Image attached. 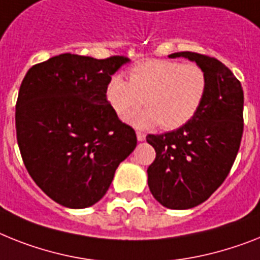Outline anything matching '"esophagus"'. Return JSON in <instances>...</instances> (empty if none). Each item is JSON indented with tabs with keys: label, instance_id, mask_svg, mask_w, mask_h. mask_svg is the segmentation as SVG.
Returning <instances> with one entry per match:
<instances>
[{
	"label": "esophagus",
	"instance_id": "obj_1",
	"mask_svg": "<svg viewBox=\"0 0 260 260\" xmlns=\"http://www.w3.org/2000/svg\"><path fill=\"white\" fill-rule=\"evenodd\" d=\"M137 139H138L139 142H142V141H145L146 139V135L141 132H137Z\"/></svg>",
	"mask_w": 260,
	"mask_h": 260
}]
</instances>
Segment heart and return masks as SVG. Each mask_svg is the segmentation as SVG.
<instances>
[{"label": "heart", "mask_w": 260, "mask_h": 260, "mask_svg": "<svg viewBox=\"0 0 260 260\" xmlns=\"http://www.w3.org/2000/svg\"><path fill=\"white\" fill-rule=\"evenodd\" d=\"M207 76L197 63H179L167 59H147L133 66L130 81L122 74L111 76L106 98L118 117L142 104L146 109L126 115L138 128L160 125L175 130L191 121L207 93Z\"/></svg>", "instance_id": "1"}]
</instances>
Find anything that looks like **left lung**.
<instances>
[{
	"label": "left lung",
	"mask_w": 260,
	"mask_h": 260,
	"mask_svg": "<svg viewBox=\"0 0 260 260\" xmlns=\"http://www.w3.org/2000/svg\"><path fill=\"white\" fill-rule=\"evenodd\" d=\"M207 76V93L191 121L174 132L149 134L155 150L147 169L154 198L173 210H187L211 197L230 173L243 134V89L230 69L216 58L179 51Z\"/></svg>",
	"instance_id": "1"
}]
</instances>
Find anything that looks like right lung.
I'll return each instance as SVG.
<instances>
[{
    "label": "right lung",
    "instance_id": "right-lung-1",
    "mask_svg": "<svg viewBox=\"0 0 260 260\" xmlns=\"http://www.w3.org/2000/svg\"><path fill=\"white\" fill-rule=\"evenodd\" d=\"M128 61L65 53L31 66L21 83L16 130L23 164L38 187L69 209L98 202L137 146L133 127L106 98L110 77Z\"/></svg>",
    "mask_w": 260,
    "mask_h": 260
}]
</instances>
